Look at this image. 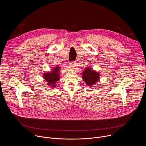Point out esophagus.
Here are the masks:
<instances>
[{
    "label": "esophagus",
    "mask_w": 146,
    "mask_h": 146,
    "mask_svg": "<svg viewBox=\"0 0 146 146\" xmlns=\"http://www.w3.org/2000/svg\"><path fill=\"white\" fill-rule=\"evenodd\" d=\"M76 65V63L74 62H69V67L70 68H72V69H74V66Z\"/></svg>",
    "instance_id": "1"
}]
</instances>
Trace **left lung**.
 <instances>
[{"label":"left lung","mask_w":146,"mask_h":146,"mask_svg":"<svg viewBox=\"0 0 146 146\" xmlns=\"http://www.w3.org/2000/svg\"><path fill=\"white\" fill-rule=\"evenodd\" d=\"M82 78L88 86H91L99 80V74L91 68H87L82 73Z\"/></svg>","instance_id":"obj_1"}]
</instances>
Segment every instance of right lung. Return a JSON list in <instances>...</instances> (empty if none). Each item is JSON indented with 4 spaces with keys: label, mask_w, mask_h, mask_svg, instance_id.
<instances>
[{
    "label": "right lung",
    "mask_w": 146,
    "mask_h": 146,
    "mask_svg": "<svg viewBox=\"0 0 146 146\" xmlns=\"http://www.w3.org/2000/svg\"><path fill=\"white\" fill-rule=\"evenodd\" d=\"M60 71V67L55 66L54 67V69H52V71L49 73H44V78L47 82V84L51 86V87L53 88L56 86L55 83L59 80V72Z\"/></svg>",
    "instance_id": "add662e5"
}]
</instances>
